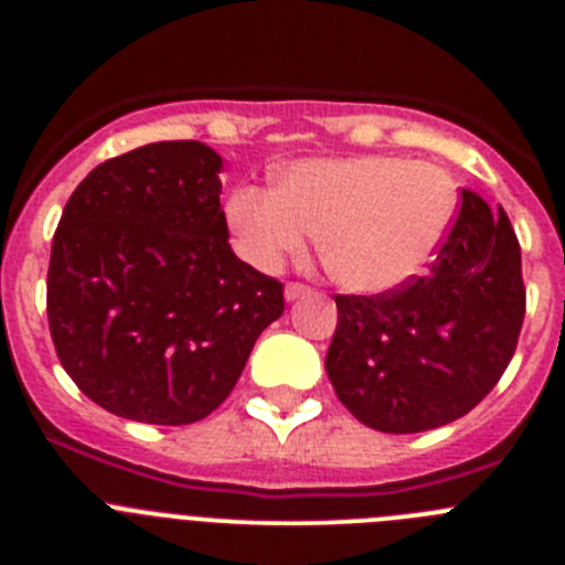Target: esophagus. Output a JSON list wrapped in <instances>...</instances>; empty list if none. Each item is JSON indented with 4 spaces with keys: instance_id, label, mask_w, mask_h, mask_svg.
Here are the masks:
<instances>
[{
    "instance_id": "obj_1",
    "label": "esophagus",
    "mask_w": 565,
    "mask_h": 565,
    "mask_svg": "<svg viewBox=\"0 0 565 565\" xmlns=\"http://www.w3.org/2000/svg\"><path fill=\"white\" fill-rule=\"evenodd\" d=\"M284 295H287V300H298V298H306V295H311V287H306V284L300 281H289L287 289H284Z\"/></svg>"
}]
</instances>
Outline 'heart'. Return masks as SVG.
Here are the masks:
<instances>
[{
    "label": "heart",
    "instance_id": "1",
    "mask_svg": "<svg viewBox=\"0 0 565 565\" xmlns=\"http://www.w3.org/2000/svg\"><path fill=\"white\" fill-rule=\"evenodd\" d=\"M459 188L446 169L396 156L309 158L287 167L278 188L241 185L226 221L241 254L278 270L306 254L319 232V256L350 292L380 295L429 267L457 218Z\"/></svg>",
    "mask_w": 565,
    "mask_h": 565
}]
</instances>
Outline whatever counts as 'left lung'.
Wrapping results in <instances>:
<instances>
[{"label": "left lung", "instance_id": "8db88e82", "mask_svg": "<svg viewBox=\"0 0 565 565\" xmlns=\"http://www.w3.org/2000/svg\"><path fill=\"white\" fill-rule=\"evenodd\" d=\"M324 369L361 424L415 435L470 413L503 377L525 319L522 254L503 207L461 191L426 276L380 295H335Z\"/></svg>", "mask_w": 565, "mask_h": 565}]
</instances>
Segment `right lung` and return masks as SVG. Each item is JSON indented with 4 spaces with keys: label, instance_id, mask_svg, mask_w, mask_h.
Returning a JSON list of instances; mask_svg holds the SVG:
<instances>
[{
    "label": "right lung",
    "instance_id": "right-lung-1",
    "mask_svg": "<svg viewBox=\"0 0 565 565\" xmlns=\"http://www.w3.org/2000/svg\"><path fill=\"white\" fill-rule=\"evenodd\" d=\"M221 169L202 141H156L95 167L62 210L51 339L78 391L119 418H207L281 317V281L230 246Z\"/></svg>",
    "mask_w": 565,
    "mask_h": 565
}]
</instances>
